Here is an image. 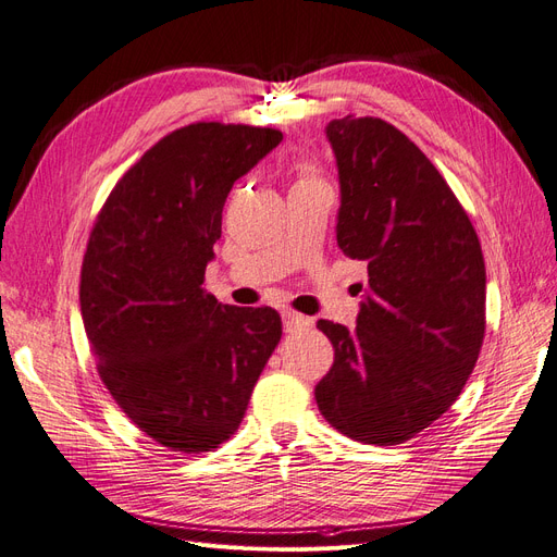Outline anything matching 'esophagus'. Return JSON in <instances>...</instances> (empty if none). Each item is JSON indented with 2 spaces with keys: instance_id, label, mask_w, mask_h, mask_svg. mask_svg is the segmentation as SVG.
<instances>
[{
  "instance_id": "1",
  "label": "esophagus",
  "mask_w": 557,
  "mask_h": 557,
  "mask_svg": "<svg viewBox=\"0 0 557 557\" xmlns=\"http://www.w3.org/2000/svg\"><path fill=\"white\" fill-rule=\"evenodd\" d=\"M313 325V320L311 318H307V315H301V313H295V311H285L283 313V327H285V332H305V330H309Z\"/></svg>"
}]
</instances>
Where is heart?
Listing matches in <instances>:
<instances>
[{
	"mask_svg": "<svg viewBox=\"0 0 557 557\" xmlns=\"http://www.w3.org/2000/svg\"><path fill=\"white\" fill-rule=\"evenodd\" d=\"M318 178H315V174H313V170L311 166H305V170L299 172V181H297V185H301V183H315Z\"/></svg>",
	"mask_w": 557,
	"mask_h": 557,
	"instance_id": "1",
	"label": "heart"
}]
</instances>
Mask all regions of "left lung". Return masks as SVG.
<instances>
[{
  "label": "left lung",
  "mask_w": 557,
  "mask_h": 557,
  "mask_svg": "<svg viewBox=\"0 0 557 557\" xmlns=\"http://www.w3.org/2000/svg\"><path fill=\"white\" fill-rule=\"evenodd\" d=\"M339 170L336 244L367 262L358 327L318 320L334 364L315 385L327 423L395 446L450 409L479 360L485 264L467 211L407 134L381 117L325 127Z\"/></svg>",
  "instance_id": "obj_1"
}]
</instances>
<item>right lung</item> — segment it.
Here are the masks:
<instances>
[{"mask_svg": "<svg viewBox=\"0 0 557 557\" xmlns=\"http://www.w3.org/2000/svg\"><path fill=\"white\" fill-rule=\"evenodd\" d=\"M283 134L193 123L148 148L99 211L81 269L97 372L158 444L207 453L237 432L281 342V315L221 305L205 283L232 185Z\"/></svg>", "mask_w": 557, "mask_h": 557, "instance_id": "obj_1", "label": "right lung"}]
</instances>
